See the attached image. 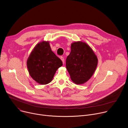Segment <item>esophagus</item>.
Segmentation results:
<instances>
[{"label":"esophagus","mask_w":128,"mask_h":128,"mask_svg":"<svg viewBox=\"0 0 128 128\" xmlns=\"http://www.w3.org/2000/svg\"><path fill=\"white\" fill-rule=\"evenodd\" d=\"M61 60H62L63 63L64 64V57H63V56H61Z\"/></svg>","instance_id":"obj_1"}]
</instances>
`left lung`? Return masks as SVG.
I'll list each match as a JSON object with an SVG mask.
<instances>
[{
    "instance_id": "1",
    "label": "left lung",
    "mask_w": 128,
    "mask_h": 128,
    "mask_svg": "<svg viewBox=\"0 0 128 128\" xmlns=\"http://www.w3.org/2000/svg\"><path fill=\"white\" fill-rule=\"evenodd\" d=\"M97 63V56L86 42H76L72 44L66 67L75 84H81L88 81L94 73Z\"/></svg>"
}]
</instances>
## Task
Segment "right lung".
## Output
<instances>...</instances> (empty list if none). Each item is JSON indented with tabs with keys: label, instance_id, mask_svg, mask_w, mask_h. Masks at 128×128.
Instances as JSON below:
<instances>
[{
	"label": "right lung",
	"instance_id": "right-lung-1",
	"mask_svg": "<svg viewBox=\"0 0 128 128\" xmlns=\"http://www.w3.org/2000/svg\"><path fill=\"white\" fill-rule=\"evenodd\" d=\"M27 64L31 77L40 84L50 83L56 70L63 65L61 60L52 52L49 42L45 41L36 46Z\"/></svg>",
	"mask_w": 128,
	"mask_h": 128
}]
</instances>
